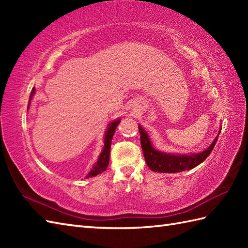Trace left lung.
Wrapping results in <instances>:
<instances>
[{"mask_svg": "<svg viewBox=\"0 0 248 248\" xmlns=\"http://www.w3.org/2000/svg\"><path fill=\"white\" fill-rule=\"evenodd\" d=\"M139 129L140 134V145L143 148L147 165L151 170L156 172H180L196 167L210 155L218 138L217 136L213 143L204 151L199 152V154L170 155L155 150L151 146L148 134L140 124H139Z\"/></svg>", "mask_w": 248, "mask_h": 248, "instance_id": "obj_1", "label": "left lung"}]
</instances>
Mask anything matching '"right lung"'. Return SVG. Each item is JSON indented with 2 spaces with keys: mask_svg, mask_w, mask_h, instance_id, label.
<instances>
[{
  "mask_svg": "<svg viewBox=\"0 0 248 248\" xmlns=\"http://www.w3.org/2000/svg\"><path fill=\"white\" fill-rule=\"evenodd\" d=\"M34 93H35V88L31 89V96H30V102L31 100V97H33ZM119 123H120V119H117V120L113 121L112 124H108V131L105 132V136H104V148L101 152V155H100L98 161L96 162V164L93 166L92 170L88 172V175L86 176V178L97 176V175H99V173L103 172L108 168V162H109L110 144H112V140H113V136H114V133H115V130H116V128H117V125L119 124Z\"/></svg>",
  "mask_w": 248,
  "mask_h": 248,
  "instance_id": "obj_1",
  "label": "right lung"
}]
</instances>
